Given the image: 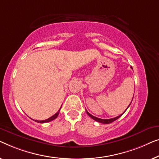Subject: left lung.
<instances>
[{
  "label": "left lung",
  "mask_w": 159,
  "mask_h": 159,
  "mask_svg": "<svg viewBox=\"0 0 159 159\" xmlns=\"http://www.w3.org/2000/svg\"><path fill=\"white\" fill-rule=\"evenodd\" d=\"M130 104H131V103H130ZM130 104H129V105H130ZM129 106H128V107H129ZM128 107H127V108H128ZM127 108L126 109V110L127 109ZM126 110H125V111H126ZM86 111L87 115H88L89 116V117L92 118L93 120H94L95 121H97V122H100V123H102V124H109V123H111V122H113L114 121H115L116 120H117L118 118L121 117V116H122V115H123V114L125 112V111L122 114V115H119V116H117V117H116L111 118V119H101V118L96 117H94V116H93L92 115H91L90 113H89V112H88V111H87L86 109Z\"/></svg>",
  "instance_id": "1"
}]
</instances>
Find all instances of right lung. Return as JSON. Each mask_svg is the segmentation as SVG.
Wrapping results in <instances>:
<instances>
[{"label":"right lung","instance_id":"right-lung-1","mask_svg":"<svg viewBox=\"0 0 159 159\" xmlns=\"http://www.w3.org/2000/svg\"><path fill=\"white\" fill-rule=\"evenodd\" d=\"M60 109H61V107H60ZM60 109H59V110H58V111L57 113H55L54 115H52V117H50V118H48V119H47V120H41V121H39V120H34L35 122H39V123H45V122H50V121H52V120H55V118H57V117L58 116V115H59V112H60Z\"/></svg>","mask_w":159,"mask_h":159}]
</instances>
